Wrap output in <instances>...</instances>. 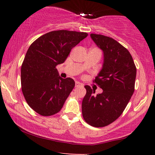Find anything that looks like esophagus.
Listing matches in <instances>:
<instances>
[{
    "label": "esophagus",
    "mask_w": 155,
    "mask_h": 155,
    "mask_svg": "<svg viewBox=\"0 0 155 155\" xmlns=\"http://www.w3.org/2000/svg\"><path fill=\"white\" fill-rule=\"evenodd\" d=\"M80 86H83V84H82L81 82L76 81L75 82V87H80Z\"/></svg>",
    "instance_id": "34e87169"
}]
</instances>
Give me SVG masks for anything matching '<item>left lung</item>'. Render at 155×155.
<instances>
[{"label":"left lung","instance_id":"1","mask_svg":"<svg viewBox=\"0 0 155 155\" xmlns=\"http://www.w3.org/2000/svg\"><path fill=\"white\" fill-rule=\"evenodd\" d=\"M91 39L102 50L104 62L94 82L103 92H94L85 85L82 103V116L90 126L104 127L121 115L135 90L136 67L128 50L111 37L91 34Z\"/></svg>","mask_w":155,"mask_h":155}]
</instances>
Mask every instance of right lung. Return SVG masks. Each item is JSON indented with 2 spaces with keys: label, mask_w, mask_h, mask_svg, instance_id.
I'll use <instances>...</instances> for the list:
<instances>
[{
  "label": "right lung",
  "mask_w": 155,
  "mask_h": 155,
  "mask_svg": "<svg viewBox=\"0 0 155 155\" xmlns=\"http://www.w3.org/2000/svg\"><path fill=\"white\" fill-rule=\"evenodd\" d=\"M87 35L75 31H53L41 36L29 47L21 67V85L27 103L40 115L52 116L62 109L75 81L61 78L56 66L64 63L72 48Z\"/></svg>",
  "instance_id": "add662e5"
}]
</instances>
